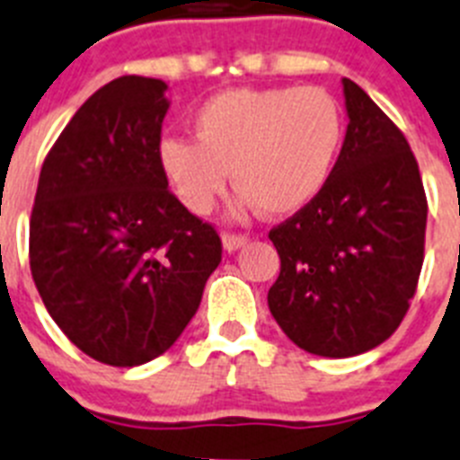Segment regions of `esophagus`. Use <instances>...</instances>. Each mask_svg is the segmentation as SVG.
Returning <instances> with one entry per match:
<instances>
[{"mask_svg": "<svg viewBox=\"0 0 460 460\" xmlns=\"http://www.w3.org/2000/svg\"><path fill=\"white\" fill-rule=\"evenodd\" d=\"M223 242V251H227V253H233V251H239L242 246L249 242V239L244 237V234H233V233H223L221 237Z\"/></svg>", "mask_w": 460, "mask_h": 460, "instance_id": "1", "label": "esophagus"}]
</instances>
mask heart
Masks as SVG:
<instances>
[{
  "instance_id": "b5f03b06",
  "label": "heart",
  "mask_w": 460,
  "mask_h": 460,
  "mask_svg": "<svg viewBox=\"0 0 460 460\" xmlns=\"http://www.w3.org/2000/svg\"><path fill=\"white\" fill-rule=\"evenodd\" d=\"M195 141L164 137L158 167L190 214L214 209L233 170L230 216H290L319 198L344 139L340 104L321 88H227L192 116Z\"/></svg>"
}]
</instances>
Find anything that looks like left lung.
<instances>
[{
    "label": "left lung",
    "instance_id": "left-lung-1",
    "mask_svg": "<svg viewBox=\"0 0 460 460\" xmlns=\"http://www.w3.org/2000/svg\"><path fill=\"white\" fill-rule=\"evenodd\" d=\"M347 135L319 198L270 233L281 272L268 305L290 342L349 358L386 342L423 265L426 192L405 135L342 78Z\"/></svg>",
    "mask_w": 460,
    "mask_h": 460
}]
</instances>
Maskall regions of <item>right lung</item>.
Masks as SVG:
<instances>
[{"instance_id":"right-lung-1","label":"right lung","mask_w":460,"mask_h":460,"mask_svg":"<svg viewBox=\"0 0 460 460\" xmlns=\"http://www.w3.org/2000/svg\"><path fill=\"white\" fill-rule=\"evenodd\" d=\"M164 93L144 76L97 90L50 148L30 221V268L50 319L116 367L167 351L221 262L216 230L158 167Z\"/></svg>"}]
</instances>
